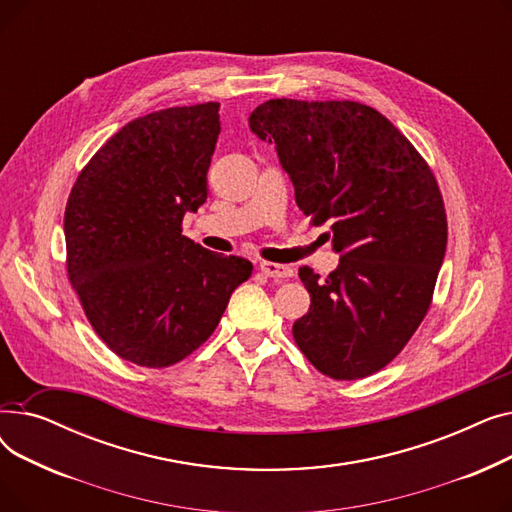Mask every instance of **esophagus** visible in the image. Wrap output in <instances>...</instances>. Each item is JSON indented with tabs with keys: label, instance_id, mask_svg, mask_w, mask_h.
Segmentation results:
<instances>
[{
	"label": "esophagus",
	"instance_id": "obj_1",
	"mask_svg": "<svg viewBox=\"0 0 512 512\" xmlns=\"http://www.w3.org/2000/svg\"><path fill=\"white\" fill-rule=\"evenodd\" d=\"M259 270H261L267 278H274V280L292 278V274H294L292 267L280 265V263H272V261H261V263H259Z\"/></svg>",
	"mask_w": 512,
	"mask_h": 512
}]
</instances>
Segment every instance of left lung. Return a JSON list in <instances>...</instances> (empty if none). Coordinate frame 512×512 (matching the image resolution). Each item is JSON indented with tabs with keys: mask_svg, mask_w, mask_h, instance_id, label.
I'll return each mask as SVG.
<instances>
[{
	"mask_svg": "<svg viewBox=\"0 0 512 512\" xmlns=\"http://www.w3.org/2000/svg\"><path fill=\"white\" fill-rule=\"evenodd\" d=\"M276 143L301 211L330 222L336 270L299 276L309 313L294 321L303 355L334 380L386 367L423 321L446 253L438 182L405 134L357 101L270 99L249 118Z\"/></svg>",
	"mask_w": 512,
	"mask_h": 512,
	"instance_id": "8db88e82",
	"label": "left lung"
}]
</instances>
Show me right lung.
Listing matches in <instances>:
<instances>
[{
    "label": "right lung",
    "mask_w": 512,
    "mask_h": 512,
    "mask_svg": "<svg viewBox=\"0 0 512 512\" xmlns=\"http://www.w3.org/2000/svg\"><path fill=\"white\" fill-rule=\"evenodd\" d=\"M220 103L128 122L80 172L64 215L68 278L99 338L143 367H168L218 328L253 265L182 236L207 201Z\"/></svg>",
    "instance_id": "right-lung-1"
}]
</instances>
